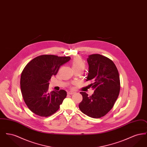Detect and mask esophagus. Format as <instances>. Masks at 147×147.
Listing matches in <instances>:
<instances>
[{"label": "esophagus", "mask_w": 147, "mask_h": 147, "mask_svg": "<svg viewBox=\"0 0 147 147\" xmlns=\"http://www.w3.org/2000/svg\"><path fill=\"white\" fill-rule=\"evenodd\" d=\"M75 92H74V91H68V92H67V94H68V95H73V94H74Z\"/></svg>", "instance_id": "34e87169"}]
</instances>
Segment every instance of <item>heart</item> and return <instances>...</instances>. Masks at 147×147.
<instances>
[{
    "mask_svg": "<svg viewBox=\"0 0 147 147\" xmlns=\"http://www.w3.org/2000/svg\"><path fill=\"white\" fill-rule=\"evenodd\" d=\"M71 66L74 70L77 69H84L85 68V64L79 57H76L72 61Z\"/></svg>",
    "mask_w": 147,
    "mask_h": 147,
    "instance_id": "obj_1",
    "label": "heart"
}]
</instances>
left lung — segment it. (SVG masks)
I'll use <instances>...</instances> for the list:
<instances>
[{"instance_id":"left-lung-1","label":"left lung","mask_w":147,"mask_h":147,"mask_svg":"<svg viewBox=\"0 0 147 147\" xmlns=\"http://www.w3.org/2000/svg\"><path fill=\"white\" fill-rule=\"evenodd\" d=\"M89 71L86 80L95 91L91 96L80 92L83 100L79 103L80 111L92 118H100L109 112L119 96L120 80L119 71L111 59L94 54L88 56Z\"/></svg>"}]
</instances>
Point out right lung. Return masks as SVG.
<instances>
[{
    "mask_svg": "<svg viewBox=\"0 0 147 147\" xmlns=\"http://www.w3.org/2000/svg\"><path fill=\"white\" fill-rule=\"evenodd\" d=\"M70 57L41 55L31 60L21 73L22 98L28 109L41 117H48L58 110L67 96L64 90L49 92V81Z\"/></svg>",
    "mask_w": 147,
    "mask_h": 147,
    "instance_id": "obj_1",
    "label": "right lung"
}]
</instances>
